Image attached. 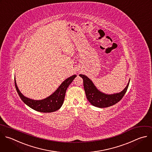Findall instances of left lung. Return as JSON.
Returning <instances> with one entry per match:
<instances>
[{"mask_svg": "<svg viewBox=\"0 0 152 152\" xmlns=\"http://www.w3.org/2000/svg\"><path fill=\"white\" fill-rule=\"evenodd\" d=\"M79 76L83 79L84 89L89 102L92 106L99 108L108 107L118 103L125 94L130 81L129 79L126 86L121 92L113 94H106L99 91L86 76L79 75Z\"/></svg>", "mask_w": 152, "mask_h": 152, "instance_id": "8db88e82", "label": "left lung"}]
</instances>
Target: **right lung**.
Masks as SVG:
<instances>
[{
    "label": "right lung",
    "mask_w": 152,
    "mask_h": 152,
    "mask_svg": "<svg viewBox=\"0 0 152 152\" xmlns=\"http://www.w3.org/2000/svg\"><path fill=\"white\" fill-rule=\"evenodd\" d=\"M77 76L74 75L64 80L56 91L49 96L40 100H35L25 96L20 91L14 77L16 90L23 102L32 109L42 113L54 112L61 108L66 95V90Z\"/></svg>",
    "instance_id": "add662e5"
}]
</instances>
